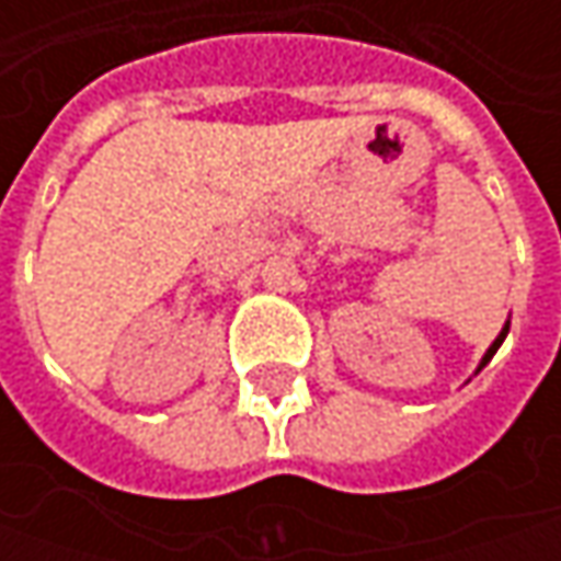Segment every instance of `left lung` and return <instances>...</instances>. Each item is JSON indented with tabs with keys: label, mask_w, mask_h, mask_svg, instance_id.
Returning a JSON list of instances; mask_svg holds the SVG:
<instances>
[{
	"label": "left lung",
	"mask_w": 561,
	"mask_h": 561,
	"mask_svg": "<svg viewBox=\"0 0 561 561\" xmlns=\"http://www.w3.org/2000/svg\"><path fill=\"white\" fill-rule=\"evenodd\" d=\"M506 334H508V324L506 328H503V331H500V336H496V340H493V346H490V350H486V356L481 358V368H484L486 362H490V358L496 356V350H500V346H503V340H506Z\"/></svg>",
	"instance_id": "obj_1"
}]
</instances>
